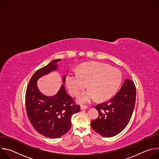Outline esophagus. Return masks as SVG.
I'll list each match as a JSON object with an SVG mask.
<instances>
[{
    "label": "esophagus",
    "mask_w": 159,
    "mask_h": 159,
    "mask_svg": "<svg viewBox=\"0 0 159 159\" xmlns=\"http://www.w3.org/2000/svg\"><path fill=\"white\" fill-rule=\"evenodd\" d=\"M88 108V107L87 106H84V105H81L80 106V109L81 110H84V109H87Z\"/></svg>",
    "instance_id": "esophagus-1"
}]
</instances>
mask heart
Wrapping results in <instances>:
<instances>
[{
    "label": "heart",
    "instance_id": "obj_1",
    "mask_svg": "<svg viewBox=\"0 0 159 159\" xmlns=\"http://www.w3.org/2000/svg\"><path fill=\"white\" fill-rule=\"evenodd\" d=\"M121 82L122 74L118 69L96 61L82 65L77 73H69L66 77V86L74 97H78L87 84L89 90L80 97V103H89L95 98L99 101L109 99L117 91Z\"/></svg>",
    "mask_w": 159,
    "mask_h": 159
}]
</instances>
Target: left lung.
Instances as JSON below:
<instances>
[{"instance_id":"1","label":"left lung","mask_w":159,"mask_h":159,"mask_svg":"<svg viewBox=\"0 0 159 159\" xmlns=\"http://www.w3.org/2000/svg\"><path fill=\"white\" fill-rule=\"evenodd\" d=\"M136 101L134 82L126 79L119 92L111 99L95 106L99 112L90 122L93 129L100 135L111 137L121 132L132 116Z\"/></svg>"}]
</instances>
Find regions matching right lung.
I'll use <instances>...</instances> for the list:
<instances>
[{
  "label": "right lung",
  "instance_id": "1",
  "mask_svg": "<svg viewBox=\"0 0 159 159\" xmlns=\"http://www.w3.org/2000/svg\"><path fill=\"white\" fill-rule=\"evenodd\" d=\"M61 59L51 61L47 65L38 70L28 85L25 101L26 112L32 126L44 137L57 139L61 137L71 127L72 116L80 111V106L68 95L62 84L53 96L43 94L38 89L37 80L42 76L57 70V63ZM63 77V82H65Z\"/></svg>",
  "mask_w": 159,
  "mask_h": 159
}]
</instances>
